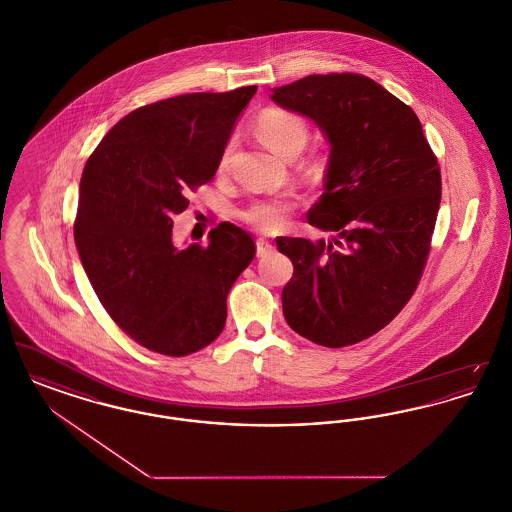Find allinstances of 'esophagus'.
<instances>
[{
  "instance_id": "esophagus-1",
  "label": "esophagus",
  "mask_w": 512,
  "mask_h": 512,
  "mask_svg": "<svg viewBox=\"0 0 512 512\" xmlns=\"http://www.w3.org/2000/svg\"><path fill=\"white\" fill-rule=\"evenodd\" d=\"M270 251H272V242H268L267 238H259L257 240V257H265Z\"/></svg>"
}]
</instances>
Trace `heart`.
<instances>
[{
  "instance_id": "1",
  "label": "heart",
  "mask_w": 512,
  "mask_h": 512,
  "mask_svg": "<svg viewBox=\"0 0 512 512\" xmlns=\"http://www.w3.org/2000/svg\"><path fill=\"white\" fill-rule=\"evenodd\" d=\"M257 132L263 136L268 146L278 153L292 157L297 155L309 140L307 121L286 109L268 107L257 117ZM230 159V146L220 155L219 171H226ZM297 209V197L292 194L276 195L255 199L240 211V219L261 232H276L288 224Z\"/></svg>"
}]
</instances>
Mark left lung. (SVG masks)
<instances>
[{
  "label": "left lung",
  "instance_id": "1",
  "mask_svg": "<svg viewBox=\"0 0 512 512\" xmlns=\"http://www.w3.org/2000/svg\"><path fill=\"white\" fill-rule=\"evenodd\" d=\"M272 101L317 122L330 144L309 224L332 242L278 238L293 263L282 309L293 332L345 347L388 326L413 297L441 201L438 157L416 113L363 74H309Z\"/></svg>",
  "mask_w": 512,
  "mask_h": 512
}]
</instances>
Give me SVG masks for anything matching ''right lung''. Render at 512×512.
Returning <instances> with one entry per match:
<instances>
[{
	"instance_id": "right-lung-1",
	"label": "right lung",
	"mask_w": 512,
	"mask_h": 512,
	"mask_svg": "<svg viewBox=\"0 0 512 512\" xmlns=\"http://www.w3.org/2000/svg\"><path fill=\"white\" fill-rule=\"evenodd\" d=\"M257 86L144 105L117 122L86 161L74 242L103 309L149 351L184 357L219 338L226 297L255 242L220 222L209 245L172 242L188 190L219 169L236 119Z\"/></svg>"
}]
</instances>
